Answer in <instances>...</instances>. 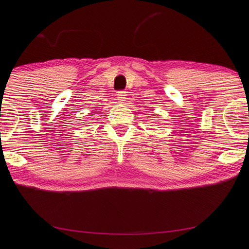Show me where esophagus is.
<instances>
[{"label": "esophagus", "mask_w": 249, "mask_h": 249, "mask_svg": "<svg viewBox=\"0 0 249 249\" xmlns=\"http://www.w3.org/2000/svg\"><path fill=\"white\" fill-rule=\"evenodd\" d=\"M116 96H118V100L120 101V102H124L125 101V99H126V91H123V90H121V91H118V94H116Z\"/></svg>", "instance_id": "obj_1"}]
</instances>
